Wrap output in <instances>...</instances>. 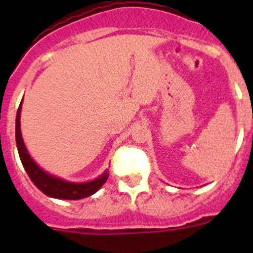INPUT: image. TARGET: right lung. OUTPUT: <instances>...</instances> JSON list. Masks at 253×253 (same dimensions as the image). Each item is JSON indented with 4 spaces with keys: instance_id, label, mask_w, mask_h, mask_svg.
Wrapping results in <instances>:
<instances>
[{
    "instance_id": "add662e5",
    "label": "right lung",
    "mask_w": 253,
    "mask_h": 253,
    "mask_svg": "<svg viewBox=\"0 0 253 253\" xmlns=\"http://www.w3.org/2000/svg\"><path fill=\"white\" fill-rule=\"evenodd\" d=\"M20 111H21V106H19V109H17L16 115L17 151H19V156L22 162V166H24L25 171L28 172L29 177L33 181V184L40 191H43L45 195L55 199L78 200V199H84L92 195L93 193H96L106 182L107 177H109V172L107 171L104 172L99 178H96V180L91 181V182L72 184V182H67V181L60 180V178L49 175L45 171L39 169V166H37V163L31 160L30 154L26 151L24 140H22L21 130H20Z\"/></svg>"
}]
</instances>
